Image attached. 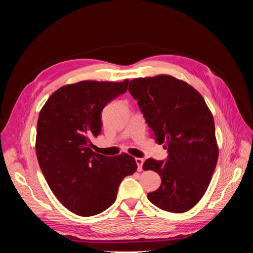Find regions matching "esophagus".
<instances>
[{"label": "esophagus", "instance_id": "1", "mask_svg": "<svg viewBox=\"0 0 253 253\" xmlns=\"http://www.w3.org/2000/svg\"><path fill=\"white\" fill-rule=\"evenodd\" d=\"M135 160H136V164H137V169H138V171H141L144 160L142 158H136Z\"/></svg>", "mask_w": 253, "mask_h": 253}]
</instances>
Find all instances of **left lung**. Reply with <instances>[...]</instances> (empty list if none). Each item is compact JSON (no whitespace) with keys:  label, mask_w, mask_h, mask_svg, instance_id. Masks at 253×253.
Returning <instances> with one entry per match:
<instances>
[{"label":"left lung","mask_w":253,"mask_h":253,"mask_svg":"<svg viewBox=\"0 0 253 253\" xmlns=\"http://www.w3.org/2000/svg\"><path fill=\"white\" fill-rule=\"evenodd\" d=\"M153 138L168 150L166 162L149 158L143 170L159 174L162 185L149 201L172 213L190 210L201 201L215 170L218 149L213 116L203 96L169 75L129 81Z\"/></svg>","instance_id":"1"}]
</instances>
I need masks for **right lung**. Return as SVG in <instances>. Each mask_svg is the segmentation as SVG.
<instances>
[{"label":"right lung","instance_id":"right-lung-1","mask_svg":"<svg viewBox=\"0 0 253 253\" xmlns=\"http://www.w3.org/2000/svg\"><path fill=\"white\" fill-rule=\"evenodd\" d=\"M124 82L80 81L57 89L37 124L36 153L52 193L65 208L93 216L111 207L126 176L137 170L128 154L106 157L90 149L101 132V112L127 89Z\"/></svg>","mask_w":253,"mask_h":253}]
</instances>
